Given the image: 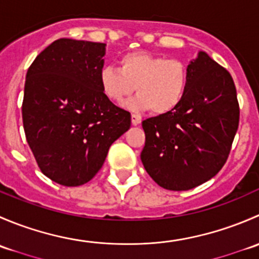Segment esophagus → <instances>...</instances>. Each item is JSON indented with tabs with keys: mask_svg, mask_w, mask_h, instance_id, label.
Masks as SVG:
<instances>
[{
	"mask_svg": "<svg viewBox=\"0 0 259 259\" xmlns=\"http://www.w3.org/2000/svg\"><path fill=\"white\" fill-rule=\"evenodd\" d=\"M132 122L133 125H139L142 122V116L138 114H132Z\"/></svg>",
	"mask_w": 259,
	"mask_h": 259,
	"instance_id": "esophagus-1",
	"label": "esophagus"
}]
</instances>
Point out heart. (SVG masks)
<instances>
[{
  "instance_id": "1",
  "label": "heart",
  "mask_w": 259,
  "mask_h": 259,
  "mask_svg": "<svg viewBox=\"0 0 259 259\" xmlns=\"http://www.w3.org/2000/svg\"><path fill=\"white\" fill-rule=\"evenodd\" d=\"M120 69L104 66L99 83L104 95L120 104L132 95L137 86L139 95L127 104L135 110L164 115L180 105L188 90V66L178 59H166L146 51H133L119 59Z\"/></svg>"
}]
</instances>
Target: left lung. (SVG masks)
Wrapping results in <instances>:
<instances>
[{
	"label": "left lung",
	"instance_id": "1",
	"mask_svg": "<svg viewBox=\"0 0 259 259\" xmlns=\"http://www.w3.org/2000/svg\"><path fill=\"white\" fill-rule=\"evenodd\" d=\"M188 72L178 108L143 121V165L156 184L176 192L198 187L223 168L239 124L231 74L203 51Z\"/></svg>",
	"mask_w": 259,
	"mask_h": 259
}]
</instances>
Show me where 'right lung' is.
Returning <instances> with one entry per match:
<instances>
[{"instance_id":"obj_1","label":"right lung","mask_w":259,"mask_h":259,"mask_svg":"<svg viewBox=\"0 0 259 259\" xmlns=\"http://www.w3.org/2000/svg\"><path fill=\"white\" fill-rule=\"evenodd\" d=\"M105 44L60 38L28 67L22 103L26 140L38 168L65 187L88 183L132 115L103 94Z\"/></svg>"}]
</instances>
